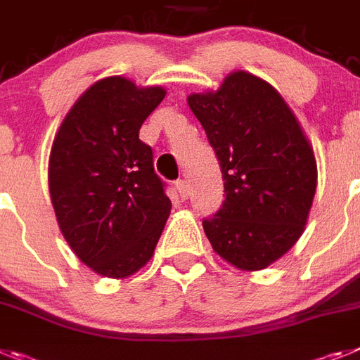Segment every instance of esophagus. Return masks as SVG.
<instances>
[{"label":"esophagus","mask_w":360,"mask_h":360,"mask_svg":"<svg viewBox=\"0 0 360 360\" xmlns=\"http://www.w3.org/2000/svg\"><path fill=\"white\" fill-rule=\"evenodd\" d=\"M176 191H178V195H180V198H182V200H186L187 196H189V186H187L186 180H178Z\"/></svg>","instance_id":"1"}]
</instances>
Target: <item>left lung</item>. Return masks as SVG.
<instances>
[{"instance_id":"8db88e82","label":"left lung","mask_w":360,"mask_h":360,"mask_svg":"<svg viewBox=\"0 0 360 360\" xmlns=\"http://www.w3.org/2000/svg\"><path fill=\"white\" fill-rule=\"evenodd\" d=\"M220 162L226 200L202 222L214 253L242 271L268 268L299 240L317 189L308 136L281 92L235 70L187 96Z\"/></svg>"}]
</instances>
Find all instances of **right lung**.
I'll list each match as a JSON object with an SVG mask.
<instances>
[{
  "label": "right lung",
  "instance_id": "right-lung-1",
  "mask_svg": "<svg viewBox=\"0 0 360 360\" xmlns=\"http://www.w3.org/2000/svg\"><path fill=\"white\" fill-rule=\"evenodd\" d=\"M165 89L124 76L92 84L58 129L49 191L58 226L82 262L125 278L150 260L171 213L153 149L138 138Z\"/></svg>",
  "mask_w": 360,
  "mask_h": 360
}]
</instances>
